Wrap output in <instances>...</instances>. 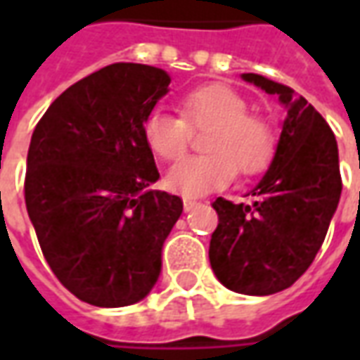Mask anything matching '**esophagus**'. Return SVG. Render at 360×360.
Returning a JSON list of instances; mask_svg holds the SVG:
<instances>
[{
	"mask_svg": "<svg viewBox=\"0 0 360 360\" xmlns=\"http://www.w3.org/2000/svg\"><path fill=\"white\" fill-rule=\"evenodd\" d=\"M198 204H200V202H196V200H191V198H185V200H183V210H185V212L195 210Z\"/></svg>",
	"mask_w": 360,
	"mask_h": 360,
	"instance_id": "esophagus-1",
	"label": "esophagus"
}]
</instances>
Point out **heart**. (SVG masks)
Masks as SVG:
<instances>
[{"label": "heart", "instance_id": "obj_1", "mask_svg": "<svg viewBox=\"0 0 360 360\" xmlns=\"http://www.w3.org/2000/svg\"><path fill=\"white\" fill-rule=\"evenodd\" d=\"M179 113L154 110L142 125L150 152L165 164L187 154L191 131L208 129L202 146L206 154L183 160L167 173L173 193L202 196L226 187L237 175L264 173L278 152V134L264 115L249 113L241 94L224 84H202L179 100Z\"/></svg>", "mask_w": 360, "mask_h": 360}]
</instances>
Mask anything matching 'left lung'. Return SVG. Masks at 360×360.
<instances>
[{"mask_svg":"<svg viewBox=\"0 0 360 360\" xmlns=\"http://www.w3.org/2000/svg\"><path fill=\"white\" fill-rule=\"evenodd\" d=\"M287 108L278 152L250 202L216 198L210 239L216 278L235 293L271 295L309 270L324 243L341 195L338 142L326 119L289 86L245 73Z\"/></svg>","mask_w":360,"mask_h":360,"instance_id":"obj_1","label":"left lung"}]
</instances>
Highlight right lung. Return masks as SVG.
Here are the masks:
<instances>
[{
	"label": "right lung",
	"mask_w": 360,
	"mask_h": 360,
	"mask_svg": "<svg viewBox=\"0 0 360 360\" xmlns=\"http://www.w3.org/2000/svg\"><path fill=\"white\" fill-rule=\"evenodd\" d=\"M158 67L113 63L75 82L38 121L25 202L46 262L81 301L127 307L162 270V247L183 212L158 181L142 125L167 92Z\"/></svg>",
	"instance_id": "obj_1"
}]
</instances>
